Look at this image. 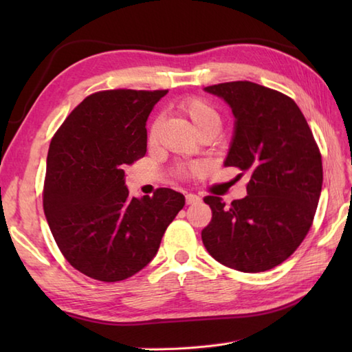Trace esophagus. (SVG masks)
<instances>
[{
  "label": "esophagus",
  "mask_w": 352,
  "mask_h": 352,
  "mask_svg": "<svg viewBox=\"0 0 352 352\" xmlns=\"http://www.w3.org/2000/svg\"><path fill=\"white\" fill-rule=\"evenodd\" d=\"M199 201H201V198L198 195H195V193H188V195H186V204L188 206L197 204V203H199Z\"/></svg>",
  "instance_id": "obj_1"
}]
</instances>
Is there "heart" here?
Returning <instances> with one entry per match:
<instances>
[{"label": "heart", "mask_w": 352, "mask_h": 352, "mask_svg": "<svg viewBox=\"0 0 352 352\" xmlns=\"http://www.w3.org/2000/svg\"><path fill=\"white\" fill-rule=\"evenodd\" d=\"M178 110H180L182 113L189 119L201 136H204V134H212V136H214V134L221 129L222 121L218 110H216L208 101L199 98V96H189V98H184L183 101L178 102ZM160 125H162V119L155 118L148 131L149 142H155L157 134H159V130H160ZM198 170H199V166H189V168H182L178 172H180L182 177H188L190 174H195Z\"/></svg>", "instance_id": "b5f03b06"}]
</instances>
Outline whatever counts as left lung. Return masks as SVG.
<instances>
[{
    "mask_svg": "<svg viewBox=\"0 0 352 352\" xmlns=\"http://www.w3.org/2000/svg\"><path fill=\"white\" fill-rule=\"evenodd\" d=\"M236 118L226 166L250 174L248 195L230 206L206 197L212 221L201 231L208 254L241 272H263L296 251L315 218L322 157L302 111L290 96L252 81L206 87ZM241 174V175H242Z\"/></svg>",
    "mask_w": 352,
    "mask_h": 352,
    "instance_id": "8db88e82",
    "label": "left lung"
}]
</instances>
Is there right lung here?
Returning <instances> with one entry per match:
<instances>
[{
    "instance_id": "obj_1",
    "label": "right lung",
    "mask_w": 352,
    "mask_h": 352,
    "mask_svg": "<svg viewBox=\"0 0 352 352\" xmlns=\"http://www.w3.org/2000/svg\"><path fill=\"white\" fill-rule=\"evenodd\" d=\"M168 91L113 89L86 96L51 139L43 212L52 237L77 271L115 283L159 251L184 197L160 188L130 198L125 166L146 153V119Z\"/></svg>"
}]
</instances>
